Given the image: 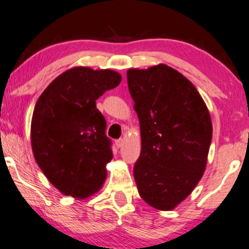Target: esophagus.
Returning a JSON list of instances; mask_svg holds the SVG:
<instances>
[{"mask_svg":"<svg viewBox=\"0 0 249 249\" xmlns=\"http://www.w3.org/2000/svg\"><path fill=\"white\" fill-rule=\"evenodd\" d=\"M124 140H118L117 142H115V145H117L118 147H121L122 145H124Z\"/></svg>","mask_w":249,"mask_h":249,"instance_id":"esophagus-1","label":"esophagus"}]
</instances>
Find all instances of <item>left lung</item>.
I'll return each instance as SVG.
<instances>
[{
  "label": "left lung",
  "mask_w": 249,
  "mask_h": 249,
  "mask_svg": "<svg viewBox=\"0 0 249 249\" xmlns=\"http://www.w3.org/2000/svg\"><path fill=\"white\" fill-rule=\"evenodd\" d=\"M127 80L141 128V156L134 167L138 192L151 207L173 211L205 173L211 114L192 82L173 67L129 69Z\"/></svg>",
  "instance_id": "8db88e82"
}]
</instances>
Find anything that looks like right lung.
<instances>
[{
	"instance_id": "obj_1",
	"label": "right lung",
	"mask_w": 249,
	"mask_h": 249,
	"mask_svg": "<svg viewBox=\"0 0 249 249\" xmlns=\"http://www.w3.org/2000/svg\"><path fill=\"white\" fill-rule=\"evenodd\" d=\"M121 79L108 69L76 66L57 76L38 97L31 124L32 150L48 180L64 196L86 199L105 182L113 154L96 101Z\"/></svg>"
}]
</instances>
